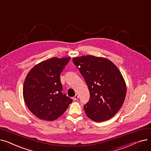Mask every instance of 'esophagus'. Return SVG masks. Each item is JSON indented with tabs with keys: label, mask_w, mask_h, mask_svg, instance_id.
<instances>
[{
	"label": "esophagus",
	"mask_w": 151,
	"mask_h": 151,
	"mask_svg": "<svg viewBox=\"0 0 151 151\" xmlns=\"http://www.w3.org/2000/svg\"><path fill=\"white\" fill-rule=\"evenodd\" d=\"M78 95L77 94H76L75 95V97H73V100H76L78 99Z\"/></svg>",
	"instance_id": "esophagus-1"
}]
</instances>
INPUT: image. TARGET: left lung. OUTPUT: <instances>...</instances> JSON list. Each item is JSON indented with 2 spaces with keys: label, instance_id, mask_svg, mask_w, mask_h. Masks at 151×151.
<instances>
[{
  "label": "left lung",
  "instance_id": "8db88e82",
  "mask_svg": "<svg viewBox=\"0 0 151 151\" xmlns=\"http://www.w3.org/2000/svg\"><path fill=\"white\" fill-rule=\"evenodd\" d=\"M73 62L89 91V100L84 106L87 116L98 122L112 118L121 109L126 96L121 71L109 59L93 55L75 58Z\"/></svg>",
  "mask_w": 151,
  "mask_h": 151
}]
</instances>
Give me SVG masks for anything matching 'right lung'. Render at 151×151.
Returning a JSON list of instances; mask_svg holds the SVG:
<instances>
[{
	"mask_svg": "<svg viewBox=\"0 0 151 151\" xmlns=\"http://www.w3.org/2000/svg\"><path fill=\"white\" fill-rule=\"evenodd\" d=\"M70 58H52L38 63L25 79L23 97L30 111L45 121H54L61 116L72 99L62 93L60 75Z\"/></svg>",
	"mask_w": 151,
	"mask_h": 151,
	"instance_id": "obj_1",
	"label": "right lung"
}]
</instances>
